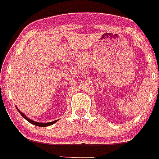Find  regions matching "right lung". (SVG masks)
Masks as SVG:
<instances>
[{
    "label": "right lung",
    "instance_id": "right-lung-1",
    "mask_svg": "<svg viewBox=\"0 0 159 159\" xmlns=\"http://www.w3.org/2000/svg\"><path fill=\"white\" fill-rule=\"evenodd\" d=\"M17 110H18V109H17ZM18 111L20 112V115H21V116H23V117L25 118V119H26V120H27V121H29V123H32V124H33V125H35V126H37V127H48V126H50V125H52L53 123H56V122H57V120H56V121L50 122V123H37V122L32 121V119H29V118L26 117V116H25V115H24V114L22 113V112L20 111L19 110H18Z\"/></svg>",
    "mask_w": 159,
    "mask_h": 159
}]
</instances>
